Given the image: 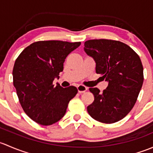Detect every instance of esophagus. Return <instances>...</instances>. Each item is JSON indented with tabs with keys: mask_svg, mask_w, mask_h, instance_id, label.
<instances>
[{
	"mask_svg": "<svg viewBox=\"0 0 153 153\" xmlns=\"http://www.w3.org/2000/svg\"><path fill=\"white\" fill-rule=\"evenodd\" d=\"M77 90H78V92L79 94H83V93L85 92L86 91L88 90V88L85 87L83 85H79L77 86Z\"/></svg>",
	"mask_w": 153,
	"mask_h": 153,
	"instance_id": "esophagus-1",
	"label": "esophagus"
}]
</instances>
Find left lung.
<instances>
[{"instance_id":"8db88e82","label":"left lung","mask_w":153,"mask_h":153,"mask_svg":"<svg viewBox=\"0 0 153 153\" xmlns=\"http://www.w3.org/2000/svg\"><path fill=\"white\" fill-rule=\"evenodd\" d=\"M84 50L96 62V72L102 74L108 85L101 93L89 88L94 101L88 106L90 116L105 124L119 122L125 117L136 102L144 81L139 56L129 45L118 40H90Z\"/></svg>"}]
</instances>
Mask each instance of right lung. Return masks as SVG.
<instances>
[{
	"mask_svg": "<svg viewBox=\"0 0 153 153\" xmlns=\"http://www.w3.org/2000/svg\"><path fill=\"white\" fill-rule=\"evenodd\" d=\"M80 44L37 41L26 47L15 60L12 75L19 102L26 115L37 124L48 126L60 120L78 92L74 86H54L53 81L63 71L68 55Z\"/></svg>",
	"mask_w": 153,
	"mask_h": 153,
	"instance_id": "1",
	"label": "right lung"
}]
</instances>
